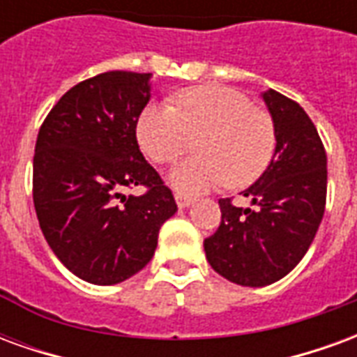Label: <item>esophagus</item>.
<instances>
[{"label": "esophagus", "instance_id": "obj_1", "mask_svg": "<svg viewBox=\"0 0 357 357\" xmlns=\"http://www.w3.org/2000/svg\"><path fill=\"white\" fill-rule=\"evenodd\" d=\"M176 202H178L179 208H187V206H191L193 204V199L191 197H187V195H181V193H176Z\"/></svg>", "mask_w": 357, "mask_h": 357}]
</instances>
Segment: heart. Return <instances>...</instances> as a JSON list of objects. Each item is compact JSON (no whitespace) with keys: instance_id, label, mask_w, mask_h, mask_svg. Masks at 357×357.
Listing matches in <instances>:
<instances>
[{"instance_id":"b5f03b06","label":"heart","mask_w":357,"mask_h":357,"mask_svg":"<svg viewBox=\"0 0 357 357\" xmlns=\"http://www.w3.org/2000/svg\"><path fill=\"white\" fill-rule=\"evenodd\" d=\"M176 107L149 105L135 126L137 143L156 164H168L197 141L195 155L168 174V183L181 195H197L220 183L247 187L268 170L275 155L273 120L255 109L247 97L224 86H201L179 91Z\"/></svg>"}]
</instances>
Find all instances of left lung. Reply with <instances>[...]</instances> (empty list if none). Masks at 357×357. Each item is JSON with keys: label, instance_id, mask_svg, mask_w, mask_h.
<instances>
[{"label": "left lung", "instance_id": "1", "mask_svg": "<svg viewBox=\"0 0 357 357\" xmlns=\"http://www.w3.org/2000/svg\"><path fill=\"white\" fill-rule=\"evenodd\" d=\"M262 99L277 145L268 170L243 191L255 208L220 199L222 224L204 239L212 269L243 287H266L296 268L321 224L327 197V155L314 122L275 89Z\"/></svg>", "mask_w": 357, "mask_h": 357}]
</instances>
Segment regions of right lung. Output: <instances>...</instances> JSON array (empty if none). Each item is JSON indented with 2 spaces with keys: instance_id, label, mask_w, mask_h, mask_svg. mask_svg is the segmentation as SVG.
<instances>
[{
  "instance_id": "right-lung-1",
  "label": "right lung",
  "mask_w": 357,
  "mask_h": 357,
  "mask_svg": "<svg viewBox=\"0 0 357 357\" xmlns=\"http://www.w3.org/2000/svg\"><path fill=\"white\" fill-rule=\"evenodd\" d=\"M153 74H97L68 89L40 128L34 206L43 237L66 269L91 284H116L155 255L174 195L141 155L135 126ZM148 193L126 197V186Z\"/></svg>"
}]
</instances>
